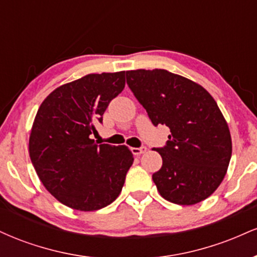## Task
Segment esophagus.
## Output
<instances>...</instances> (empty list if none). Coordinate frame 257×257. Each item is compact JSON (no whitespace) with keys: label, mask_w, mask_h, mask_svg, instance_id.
Returning a JSON list of instances; mask_svg holds the SVG:
<instances>
[{"label":"esophagus","mask_w":257,"mask_h":257,"mask_svg":"<svg viewBox=\"0 0 257 257\" xmlns=\"http://www.w3.org/2000/svg\"><path fill=\"white\" fill-rule=\"evenodd\" d=\"M146 150H147L146 147H133L132 152H133V155L140 156V155H143V153H145Z\"/></svg>","instance_id":"esophagus-1"}]
</instances>
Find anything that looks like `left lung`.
<instances>
[{"label":"left lung","instance_id":"8db88e82","mask_svg":"<svg viewBox=\"0 0 257 257\" xmlns=\"http://www.w3.org/2000/svg\"><path fill=\"white\" fill-rule=\"evenodd\" d=\"M126 83L155 125L170 128L156 149L162 168L152 175L168 202L193 205L211 196L227 173L232 139L222 112L202 85L163 69L126 71Z\"/></svg>","mask_w":257,"mask_h":257}]
</instances>
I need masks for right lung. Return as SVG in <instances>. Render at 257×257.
I'll return each instance as SVG.
<instances>
[{
	"instance_id": "right-lung-1",
	"label": "right lung",
	"mask_w": 257,
	"mask_h": 257,
	"mask_svg": "<svg viewBox=\"0 0 257 257\" xmlns=\"http://www.w3.org/2000/svg\"><path fill=\"white\" fill-rule=\"evenodd\" d=\"M124 75L89 73L60 85L34 119L29 153L38 178L55 199L75 210L111 204L134 162L128 146L98 145L90 139L111 100L124 89Z\"/></svg>"
}]
</instances>
